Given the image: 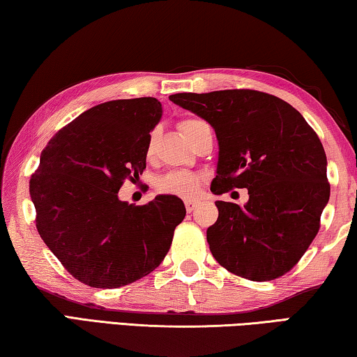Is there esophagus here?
<instances>
[{
  "instance_id": "1",
  "label": "esophagus",
  "mask_w": 357,
  "mask_h": 357,
  "mask_svg": "<svg viewBox=\"0 0 357 357\" xmlns=\"http://www.w3.org/2000/svg\"><path fill=\"white\" fill-rule=\"evenodd\" d=\"M197 200H185L184 202V204H185V209H187V213H192L193 209H195V206H197Z\"/></svg>"
}]
</instances>
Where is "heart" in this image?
<instances>
[{"label": "heart", "mask_w": 357, "mask_h": 357, "mask_svg": "<svg viewBox=\"0 0 357 357\" xmlns=\"http://www.w3.org/2000/svg\"><path fill=\"white\" fill-rule=\"evenodd\" d=\"M202 124H204L202 119L190 118V119L181 121L179 128L184 132V135L189 138L192 135V132ZM154 140H155V132H151V135L148 137V144H146L148 155H151V153H153ZM202 183H203V174L200 173L189 172V170H173L162 174V176L157 179L155 185H157V190L162 193L190 198L197 195V192L200 190L202 187Z\"/></svg>", "instance_id": "b5f03b06"}]
</instances>
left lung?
<instances>
[{
    "instance_id": "obj_1",
    "label": "left lung",
    "mask_w": 357,
    "mask_h": 357,
    "mask_svg": "<svg viewBox=\"0 0 357 357\" xmlns=\"http://www.w3.org/2000/svg\"><path fill=\"white\" fill-rule=\"evenodd\" d=\"M170 100L215 130L213 193L249 190L244 206L215 202L219 217L206 238L217 263L253 282L287 274L315 239L329 202L328 160L317 132L288 102L255 89L179 93Z\"/></svg>"
}]
</instances>
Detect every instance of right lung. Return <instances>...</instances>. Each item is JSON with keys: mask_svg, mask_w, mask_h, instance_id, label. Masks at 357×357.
Returning <instances> with one entry per match:
<instances>
[{"mask_svg": "<svg viewBox=\"0 0 357 357\" xmlns=\"http://www.w3.org/2000/svg\"><path fill=\"white\" fill-rule=\"evenodd\" d=\"M155 98L110 100L59 129L29 181L36 228L66 271L93 288L135 282L164 261L185 217L181 198L157 195L134 206L118 198L146 168Z\"/></svg>", "mask_w": 357, "mask_h": 357, "instance_id": "add662e5", "label": "right lung"}]
</instances>
